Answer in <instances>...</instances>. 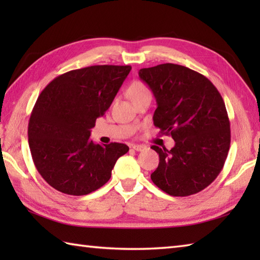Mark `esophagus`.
Here are the masks:
<instances>
[{"label":"esophagus","instance_id":"34e87169","mask_svg":"<svg viewBox=\"0 0 260 260\" xmlns=\"http://www.w3.org/2000/svg\"><path fill=\"white\" fill-rule=\"evenodd\" d=\"M132 148H133L134 151H137V152H142V151H144V150H145L146 146H144V145H137V144H135V145L132 146Z\"/></svg>","mask_w":260,"mask_h":260}]
</instances>
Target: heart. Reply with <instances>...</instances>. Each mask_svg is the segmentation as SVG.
<instances>
[{
	"label": "heart",
	"mask_w": 260,
	"mask_h": 260,
	"mask_svg": "<svg viewBox=\"0 0 260 260\" xmlns=\"http://www.w3.org/2000/svg\"><path fill=\"white\" fill-rule=\"evenodd\" d=\"M145 93H150V90L146 87L145 84H143L142 81H135L129 87V95L132 98L141 96V95H145Z\"/></svg>",
	"instance_id": "1"
}]
</instances>
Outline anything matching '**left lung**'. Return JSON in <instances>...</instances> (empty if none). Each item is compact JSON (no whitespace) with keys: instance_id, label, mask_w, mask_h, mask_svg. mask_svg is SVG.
Returning <instances> with one entry per match:
<instances>
[{"instance_id":"obj_1","label":"left lung","mask_w":260,"mask_h":260,"mask_svg":"<svg viewBox=\"0 0 260 260\" xmlns=\"http://www.w3.org/2000/svg\"><path fill=\"white\" fill-rule=\"evenodd\" d=\"M157 107L154 125L171 135L168 150L153 145L159 156L153 183L173 197L206 189L221 172L230 147V121L223 99L207 77L174 63L139 71Z\"/></svg>"}]
</instances>
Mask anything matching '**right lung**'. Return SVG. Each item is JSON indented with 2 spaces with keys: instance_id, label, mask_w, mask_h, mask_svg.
Segmentation results:
<instances>
[{
  "instance_id": "obj_1",
  "label": "right lung",
  "mask_w": 260,
  "mask_h": 260,
  "mask_svg": "<svg viewBox=\"0 0 260 260\" xmlns=\"http://www.w3.org/2000/svg\"><path fill=\"white\" fill-rule=\"evenodd\" d=\"M131 66H91L58 76L42 90L27 127L32 159L53 189L86 196L112 176L116 161L128 152L121 143L89 140L96 119L110 107Z\"/></svg>"
}]
</instances>
